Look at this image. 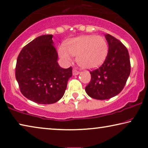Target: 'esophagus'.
<instances>
[{
  "mask_svg": "<svg viewBox=\"0 0 148 148\" xmlns=\"http://www.w3.org/2000/svg\"><path fill=\"white\" fill-rule=\"evenodd\" d=\"M72 74H73L74 76H76V75H78L80 74V72L78 71V70L76 69H73V70H72Z\"/></svg>",
  "mask_w": 148,
  "mask_h": 148,
  "instance_id": "34e87169",
  "label": "esophagus"
}]
</instances>
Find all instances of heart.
<instances>
[{
    "instance_id": "obj_1",
    "label": "heart",
    "mask_w": 148,
    "mask_h": 148,
    "mask_svg": "<svg viewBox=\"0 0 148 148\" xmlns=\"http://www.w3.org/2000/svg\"><path fill=\"white\" fill-rule=\"evenodd\" d=\"M64 46L58 48V54L63 61L69 64L72 56H76L77 62L85 69L100 66L108 54V45L102 36L83 35L68 40Z\"/></svg>"
}]
</instances>
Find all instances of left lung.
<instances>
[{"label":"left lung","instance_id":"obj_1","mask_svg":"<svg viewBox=\"0 0 148 148\" xmlns=\"http://www.w3.org/2000/svg\"><path fill=\"white\" fill-rule=\"evenodd\" d=\"M108 54L103 64L90 72L91 80L85 88L89 96L107 100L116 96L125 86L130 74V60L125 46L110 34H105Z\"/></svg>","mask_w":148,"mask_h":148}]
</instances>
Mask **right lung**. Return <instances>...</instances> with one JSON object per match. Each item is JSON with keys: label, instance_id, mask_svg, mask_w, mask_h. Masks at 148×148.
I'll list each match as a JSON object with an SVG mask.
<instances>
[{"label": "right lung", "instance_id": "add662e5", "mask_svg": "<svg viewBox=\"0 0 148 148\" xmlns=\"http://www.w3.org/2000/svg\"><path fill=\"white\" fill-rule=\"evenodd\" d=\"M52 37L46 34L33 40L22 49L16 61L15 76L21 93L40 104L60 100L72 76L71 67L59 66Z\"/></svg>", "mask_w": 148, "mask_h": 148}]
</instances>
